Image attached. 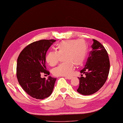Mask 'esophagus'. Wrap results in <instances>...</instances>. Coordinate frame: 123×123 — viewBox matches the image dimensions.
Here are the masks:
<instances>
[{
  "label": "esophagus",
  "instance_id": "1",
  "mask_svg": "<svg viewBox=\"0 0 123 123\" xmlns=\"http://www.w3.org/2000/svg\"><path fill=\"white\" fill-rule=\"evenodd\" d=\"M65 78H67V79H68V80H71L72 77L71 76H65Z\"/></svg>",
  "mask_w": 123,
  "mask_h": 123
}]
</instances>
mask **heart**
I'll use <instances>...</instances> for the list:
<instances>
[{
  "label": "heart",
  "mask_w": 123,
  "mask_h": 123,
  "mask_svg": "<svg viewBox=\"0 0 123 123\" xmlns=\"http://www.w3.org/2000/svg\"><path fill=\"white\" fill-rule=\"evenodd\" d=\"M56 51H50L46 56V61L51 67L57 64L60 56L63 55L62 64L53 69L56 76H68L73 71L74 65L80 66L86 58L88 47L83 40H67L60 42L56 46Z\"/></svg>",
  "instance_id": "b5f03b06"
}]
</instances>
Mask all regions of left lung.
Listing matches in <instances>:
<instances>
[{"label": "left lung", "mask_w": 123, "mask_h": 123, "mask_svg": "<svg viewBox=\"0 0 123 123\" xmlns=\"http://www.w3.org/2000/svg\"><path fill=\"white\" fill-rule=\"evenodd\" d=\"M92 50L84 68L80 71L83 74L80 80L77 91L83 95H90L98 92L105 84L110 71V61L108 52L104 46L98 41L93 39Z\"/></svg>", "instance_id": "1"}]
</instances>
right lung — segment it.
I'll use <instances>...</instances> for the list:
<instances>
[{
    "label": "right lung",
    "mask_w": 123,
    "mask_h": 123,
    "mask_svg": "<svg viewBox=\"0 0 123 123\" xmlns=\"http://www.w3.org/2000/svg\"><path fill=\"white\" fill-rule=\"evenodd\" d=\"M55 39H43L27 46L18 55L17 76L23 90L31 97L43 99L52 92L56 78L41 77L42 73L49 75L46 70V55Z\"/></svg>",
    "instance_id": "obj_1"
}]
</instances>
